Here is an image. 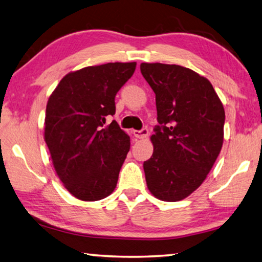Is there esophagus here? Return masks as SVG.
Returning a JSON list of instances; mask_svg holds the SVG:
<instances>
[{"label": "esophagus", "mask_w": 262, "mask_h": 262, "mask_svg": "<svg viewBox=\"0 0 262 262\" xmlns=\"http://www.w3.org/2000/svg\"><path fill=\"white\" fill-rule=\"evenodd\" d=\"M134 136L137 139H145L148 137V130L147 128H143V130H134Z\"/></svg>", "instance_id": "esophagus-1"}]
</instances>
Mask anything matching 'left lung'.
Segmentation results:
<instances>
[{
	"mask_svg": "<svg viewBox=\"0 0 262 262\" xmlns=\"http://www.w3.org/2000/svg\"><path fill=\"white\" fill-rule=\"evenodd\" d=\"M140 71L155 93L160 123L144 162L146 183L155 198L180 201L203 184L221 152L223 104L207 78L189 68L141 63Z\"/></svg>",
	"mask_w": 262,
	"mask_h": 262,
	"instance_id": "obj_1",
	"label": "left lung"
}]
</instances>
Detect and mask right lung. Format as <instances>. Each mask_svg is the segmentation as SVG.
<instances>
[{
	"instance_id": "add662e5",
	"label": "right lung",
	"mask_w": 262,
	"mask_h": 262,
	"mask_svg": "<svg viewBox=\"0 0 262 262\" xmlns=\"http://www.w3.org/2000/svg\"><path fill=\"white\" fill-rule=\"evenodd\" d=\"M136 66L115 62L71 71L49 96L45 141L56 175L77 199L98 201L116 187L130 137L115 121L103 124Z\"/></svg>"
}]
</instances>
